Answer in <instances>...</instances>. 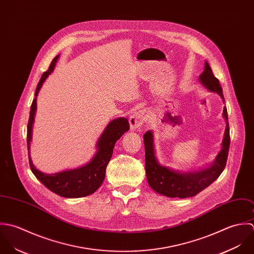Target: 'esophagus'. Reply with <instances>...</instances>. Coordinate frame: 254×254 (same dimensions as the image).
Here are the masks:
<instances>
[{
  "label": "esophagus",
  "instance_id": "1",
  "mask_svg": "<svg viewBox=\"0 0 254 254\" xmlns=\"http://www.w3.org/2000/svg\"><path fill=\"white\" fill-rule=\"evenodd\" d=\"M148 118V114L146 110H139L135 113H133L129 118V126L130 130H135L137 127H139L141 125H143Z\"/></svg>",
  "mask_w": 254,
  "mask_h": 254
}]
</instances>
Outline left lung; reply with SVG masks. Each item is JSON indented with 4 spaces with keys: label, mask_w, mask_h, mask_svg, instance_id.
<instances>
[{
    "label": "left lung",
    "mask_w": 254,
    "mask_h": 254,
    "mask_svg": "<svg viewBox=\"0 0 254 254\" xmlns=\"http://www.w3.org/2000/svg\"><path fill=\"white\" fill-rule=\"evenodd\" d=\"M199 82L209 91L215 92L225 102L219 80L214 76L212 69L205 62L204 70L198 77ZM223 117L226 121V129L222 140V148L213 163L198 171L181 172L161 165L155 155L152 130L144 133L145 170L148 185L154 191L168 197H191L208 188L222 174L226 167L230 148V128L227 108L224 107Z\"/></svg>",
    "instance_id": "8db88e82"
}]
</instances>
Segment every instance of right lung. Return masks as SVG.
Listing matches in <instances>:
<instances>
[{"label": "right lung", "mask_w": 254, "mask_h": 254, "mask_svg": "<svg viewBox=\"0 0 254 254\" xmlns=\"http://www.w3.org/2000/svg\"><path fill=\"white\" fill-rule=\"evenodd\" d=\"M60 55L52 61L49 69L45 71L36 87L35 98L31 104L29 120L27 125V149L29 165L32 173L48 190L65 198L84 197L94 193L105 179L106 168L111 160L117 140L129 129L128 121L126 118H118L108 124L96 144V153L84 166L76 169L66 170L56 174H46L37 170L30 157V142L32 139V128L37 109V95L46 78L51 74Z\"/></svg>", "instance_id": "right-lung-1"}]
</instances>
